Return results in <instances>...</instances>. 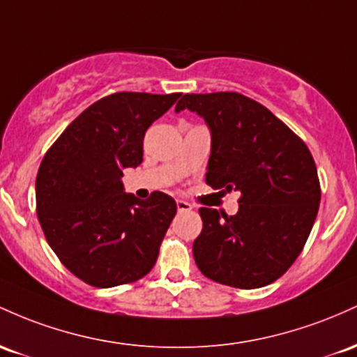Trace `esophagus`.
<instances>
[{
	"label": "esophagus",
	"mask_w": 357,
	"mask_h": 357,
	"mask_svg": "<svg viewBox=\"0 0 357 357\" xmlns=\"http://www.w3.org/2000/svg\"><path fill=\"white\" fill-rule=\"evenodd\" d=\"M177 211L178 212H187V211H192V206L189 202H185V200H177Z\"/></svg>",
	"instance_id": "obj_1"
}]
</instances>
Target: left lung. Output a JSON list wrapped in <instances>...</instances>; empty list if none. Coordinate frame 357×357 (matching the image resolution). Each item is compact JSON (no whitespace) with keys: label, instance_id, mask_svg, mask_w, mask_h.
Masks as SVG:
<instances>
[{"label":"left lung","instance_id":"8db88e82","mask_svg":"<svg viewBox=\"0 0 357 357\" xmlns=\"http://www.w3.org/2000/svg\"><path fill=\"white\" fill-rule=\"evenodd\" d=\"M202 116L211 130L206 182L238 190L234 215L200 207L194 258L207 278L234 288L273 283L302 253L317 218L320 183L302 139L239 92L185 94L175 106Z\"/></svg>","mask_w":357,"mask_h":357}]
</instances>
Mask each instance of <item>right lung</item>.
<instances>
[{
  "label": "right lung",
  "mask_w": 357,
  "mask_h": 357,
  "mask_svg": "<svg viewBox=\"0 0 357 357\" xmlns=\"http://www.w3.org/2000/svg\"><path fill=\"white\" fill-rule=\"evenodd\" d=\"M180 98L116 92L82 111L40 163V226L62 265L87 285L109 288L143 278L177 214L163 192L126 194L123 170L143 162V138Z\"/></svg>",
  "instance_id": "add662e5"
}]
</instances>
